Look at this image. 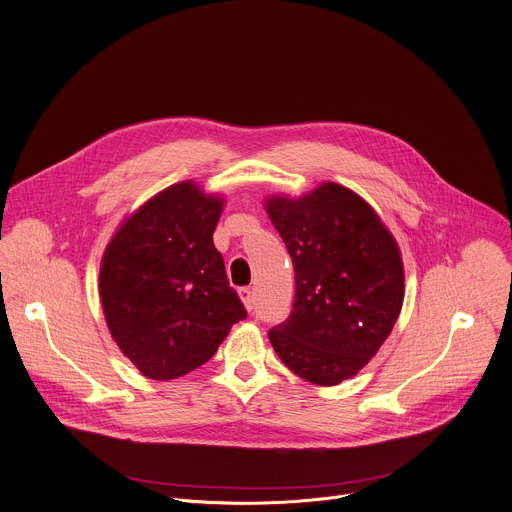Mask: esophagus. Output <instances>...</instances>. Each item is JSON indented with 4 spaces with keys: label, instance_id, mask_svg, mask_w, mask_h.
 Masks as SVG:
<instances>
[{
    "label": "esophagus",
    "instance_id": "1",
    "mask_svg": "<svg viewBox=\"0 0 512 512\" xmlns=\"http://www.w3.org/2000/svg\"><path fill=\"white\" fill-rule=\"evenodd\" d=\"M238 294H240V298H242V302H244V306H246V311H252V309H254V296H252V290H250L248 286H244V288H240V290H238Z\"/></svg>",
    "mask_w": 512,
    "mask_h": 512
}]
</instances>
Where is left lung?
<instances>
[{"label":"left lung","mask_w":512,"mask_h":512,"mask_svg":"<svg viewBox=\"0 0 512 512\" xmlns=\"http://www.w3.org/2000/svg\"><path fill=\"white\" fill-rule=\"evenodd\" d=\"M264 203L296 282L292 313L268 333L274 351L315 385L355 377L401 313L403 262L395 238L361 195L333 181Z\"/></svg>","instance_id":"left-lung-1"}]
</instances>
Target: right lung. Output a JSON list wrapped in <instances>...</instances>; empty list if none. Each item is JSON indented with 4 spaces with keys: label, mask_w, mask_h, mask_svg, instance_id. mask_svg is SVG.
Instances as JSON below:
<instances>
[{
    "label": "right lung",
    "mask_w": 512,
    "mask_h": 512,
    "mask_svg": "<svg viewBox=\"0 0 512 512\" xmlns=\"http://www.w3.org/2000/svg\"><path fill=\"white\" fill-rule=\"evenodd\" d=\"M224 197L181 181L123 220L100 262L98 294L113 341L149 379L212 359L246 309L228 282L214 230Z\"/></svg>",
    "instance_id": "obj_1"
}]
</instances>
